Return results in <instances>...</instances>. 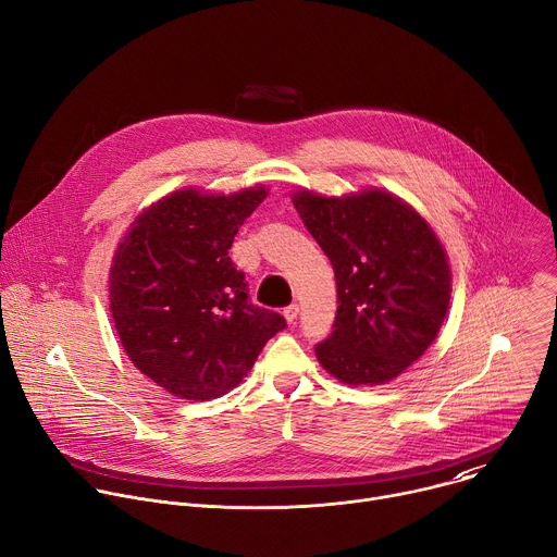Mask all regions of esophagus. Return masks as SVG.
Segmentation results:
<instances>
[{
	"label": "esophagus",
	"mask_w": 557,
	"mask_h": 557,
	"mask_svg": "<svg viewBox=\"0 0 557 557\" xmlns=\"http://www.w3.org/2000/svg\"><path fill=\"white\" fill-rule=\"evenodd\" d=\"M297 314H299V304L293 301V304H288V306L284 308V317H286L288 324H293V322L297 320Z\"/></svg>",
	"instance_id": "1"
}]
</instances>
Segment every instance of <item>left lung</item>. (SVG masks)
Returning <instances> with one entry per match:
<instances>
[{
    "label": "left lung",
    "mask_w": 557,
    "mask_h": 557,
    "mask_svg": "<svg viewBox=\"0 0 557 557\" xmlns=\"http://www.w3.org/2000/svg\"><path fill=\"white\" fill-rule=\"evenodd\" d=\"M290 200L337 282L333 335L314 355L346 385H383L436 339L451 267L432 224L404 198L368 187L342 196L295 189Z\"/></svg>",
    "instance_id": "obj_1"
}]
</instances>
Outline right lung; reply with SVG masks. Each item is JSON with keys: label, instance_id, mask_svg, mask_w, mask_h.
Instances as JSON below:
<instances>
[{"label": "right lung", "instance_id": "right-lung-1", "mask_svg": "<svg viewBox=\"0 0 557 557\" xmlns=\"http://www.w3.org/2000/svg\"><path fill=\"white\" fill-rule=\"evenodd\" d=\"M269 196L185 187L145 207L110 267V312L129 361L187 401L226 394L253 368L284 317L249 304L228 258L235 233Z\"/></svg>", "mask_w": 557, "mask_h": 557}]
</instances>
